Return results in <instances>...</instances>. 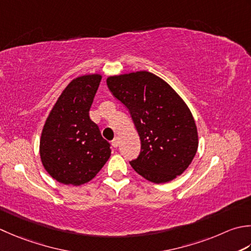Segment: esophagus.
Here are the masks:
<instances>
[{
    "label": "esophagus",
    "instance_id": "34e87169",
    "mask_svg": "<svg viewBox=\"0 0 251 251\" xmlns=\"http://www.w3.org/2000/svg\"><path fill=\"white\" fill-rule=\"evenodd\" d=\"M112 146H113V148H117V147H119V138H114L112 140Z\"/></svg>",
    "mask_w": 251,
    "mask_h": 251
}]
</instances>
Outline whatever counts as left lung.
Returning <instances> with one entry per match:
<instances>
[{
    "label": "left lung",
    "instance_id": "8db88e82",
    "mask_svg": "<svg viewBox=\"0 0 251 251\" xmlns=\"http://www.w3.org/2000/svg\"><path fill=\"white\" fill-rule=\"evenodd\" d=\"M106 85L129 111L141 151L129 163L142 177L166 183L188 168L198 148L194 117L181 98L149 72L113 76Z\"/></svg>",
    "mask_w": 251,
    "mask_h": 251
}]
</instances>
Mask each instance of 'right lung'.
I'll use <instances>...</instances> for the list:
<instances>
[{
    "label": "right lung",
    "mask_w": 251,
    "mask_h": 251,
    "mask_svg": "<svg viewBox=\"0 0 251 251\" xmlns=\"http://www.w3.org/2000/svg\"><path fill=\"white\" fill-rule=\"evenodd\" d=\"M100 81V75L74 79L58 98L43 127L42 164L64 185L79 186L91 180L111 155V145L89 117Z\"/></svg>",
    "instance_id": "obj_1"
}]
</instances>
